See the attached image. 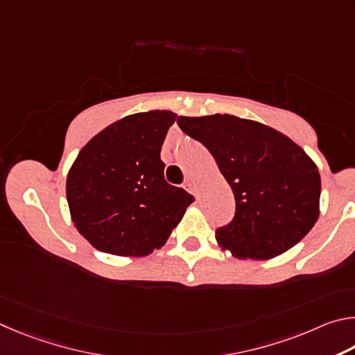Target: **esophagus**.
I'll list each match as a JSON object with an SVG mask.
<instances>
[{
  "instance_id": "34e87169",
  "label": "esophagus",
  "mask_w": 355,
  "mask_h": 355,
  "mask_svg": "<svg viewBox=\"0 0 355 355\" xmlns=\"http://www.w3.org/2000/svg\"><path fill=\"white\" fill-rule=\"evenodd\" d=\"M184 189L187 190L189 193L198 196V189H196V185H195V182H193V181H185V184H184Z\"/></svg>"
}]
</instances>
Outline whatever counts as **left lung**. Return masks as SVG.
Here are the masks:
<instances>
[{
	"mask_svg": "<svg viewBox=\"0 0 355 355\" xmlns=\"http://www.w3.org/2000/svg\"><path fill=\"white\" fill-rule=\"evenodd\" d=\"M178 124L214 155L231 185L235 215L216 240L239 259L288 251L320 215L321 179L313 160L288 137L234 115L179 116Z\"/></svg>",
	"mask_w": 355,
	"mask_h": 355,
	"instance_id": "8db88e82",
	"label": "left lung"
}]
</instances>
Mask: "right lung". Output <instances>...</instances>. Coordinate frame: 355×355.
I'll list each match as a JSON object with an SVG mask.
<instances>
[{"instance_id": "right-lung-1", "label": "right lung", "mask_w": 355, "mask_h": 355, "mask_svg": "<svg viewBox=\"0 0 355 355\" xmlns=\"http://www.w3.org/2000/svg\"><path fill=\"white\" fill-rule=\"evenodd\" d=\"M170 110L124 116L80 149L67 178L74 226L96 250L140 257L165 245L195 198L165 181Z\"/></svg>"}]
</instances>
